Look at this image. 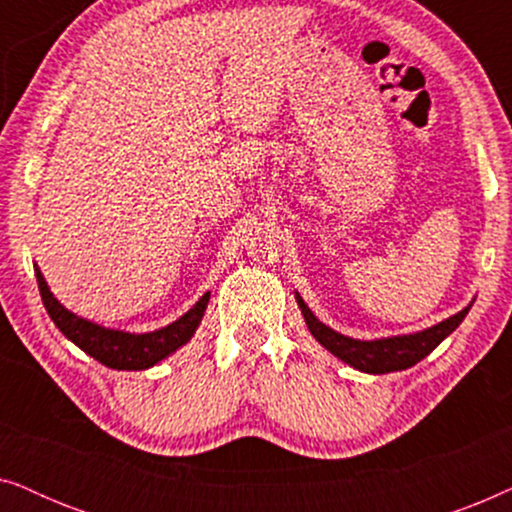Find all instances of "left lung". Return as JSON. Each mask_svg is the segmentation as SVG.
<instances>
[{"label":"left lung","instance_id":"obj_1","mask_svg":"<svg viewBox=\"0 0 512 512\" xmlns=\"http://www.w3.org/2000/svg\"><path fill=\"white\" fill-rule=\"evenodd\" d=\"M296 303L303 312V319L314 340L319 342L321 347L328 349L333 356H338L340 361H345L347 366H352L361 373L370 375H387L394 373V370H405L412 368L419 363L424 356H429L433 349H436L440 342H443L447 335H450L454 328H457L464 317L471 310V305L464 307V310L452 314L450 319L440 321V324L424 328V331L408 333V335H391V338H375V340H356L349 338V335H342L333 331L331 326H326L324 321L314 317V312L305 305V300L300 298L296 291Z\"/></svg>","mask_w":512,"mask_h":512}]
</instances>
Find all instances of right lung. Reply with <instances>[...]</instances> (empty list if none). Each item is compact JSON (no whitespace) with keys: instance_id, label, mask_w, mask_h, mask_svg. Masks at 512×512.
<instances>
[{"instance_id":"right-lung-1","label":"right lung","mask_w":512,"mask_h":512,"mask_svg":"<svg viewBox=\"0 0 512 512\" xmlns=\"http://www.w3.org/2000/svg\"><path fill=\"white\" fill-rule=\"evenodd\" d=\"M34 275H37L41 300L48 317L53 324L60 328L67 340H72L76 347L83 349L102 366L114 370H146L153 368L167 356H172L179 347H184L193 333L198 331L202 317H205L209 291L202 293V298L195 303L186 314H181L177 321L149 333H130L121 328H107L95 324V321L83 319L72 310H67L58 298L48 289V282L41 275L39 265H34Z\"/></svg>"}]
</instances>
